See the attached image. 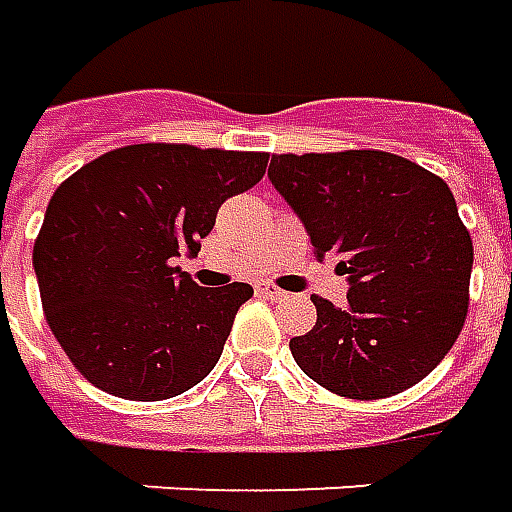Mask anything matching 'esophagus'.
I'll use <instances>...</instances> for the list:
<instances>
[{"label":"esophagus","instance_id":"esophagus-1","mask_svg":"<svg viewBox=\"0 0 512 512\" xmlns=\"http://www.w3.org/2000/svg\"><path fill=\"white\" fill-rule=\"evenodd\" d=\"M255 291L260 293V296H266V299H285V296H288V293L280 291V288H277V285H271V282H257Z\"/></svg>","mask_w":512,"mask_h":512}]
</instances>
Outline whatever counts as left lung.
<instances>
[{
	"mask_svg": "<svg viewBox=\"0 0 512 512\" xmlns=\"http://www.w3.org/2000/svg\"><path fill=\"white\" fill-rule=\"evenodd\" d=\"M271 185L302 219L313 255L338 257L346 307L321 296L316 327L291 338L307 377L346 399L421 382L466 324L474 246L449 185L380 149L274 155Z\"/></svg>",
	"mask_w": 512,
	"mask_h": 512,
	"instance_id": "left-lung-1",
	"label": "left lung"
}]
</instances>
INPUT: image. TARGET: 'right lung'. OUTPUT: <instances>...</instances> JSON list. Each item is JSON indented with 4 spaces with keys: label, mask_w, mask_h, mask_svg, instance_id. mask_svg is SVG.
I'll use <instances>...</instances> for the list:
<instances>
[{
    "label": "right lung",
    "mask_w": 512,
    "mask_h": 512,
    "mask_svg": "<svg viewBox=\"0 0 512 512\" xmlns=\"http://www.w3.org/2000/svg\"><path fill=\"white\" fill-rule=\"evenodd\" d=\"M266 152L132 144L57 188L32 246L49 330L85 380L160 402L219 363L252 285L199 288L174 260L199 252L219 207L263 180Z\"/></svg>",
    "instance_id": "1"
}]
</instances>
